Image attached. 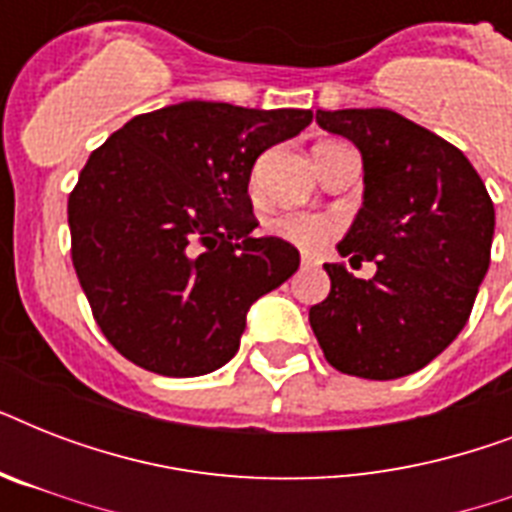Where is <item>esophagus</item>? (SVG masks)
Masks as SVG:
<instances>
[{
	"mask_svg": "<svg viewBox=\"0 0 512 512\" xmlns=\"http://www.w3.org/2000/svg\"><path fill=\"white\" fill-rule=\"evenodd\" d=\"M300 263H303V268H319L321 260L316 255H308V252H305V255L300 257Z\"/></svg>",
	"mask_w": 512,
	"mask_h": 512,
	"instance_id": "34e87169",
	"label": "esophagus"
}]
</instances>
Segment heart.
Wrapping results in <instances>:
<instances>
[{"mask_svg": "<svg viewBox=\"0 0 512 512\" xmlns=\"http://www.w3.org/2000/svg\"><path fill=\"white\" fill-rule=\"evenodd\" d=\"M332 231H335V223L329 217L311 215V212H287V215L268 220V233L303 249L324 244L332 236Z\"/></svg>", "mask_w": 512, "mask_h": 512, "instance_id": "obj_1", "label": "heart"}]
</instances>
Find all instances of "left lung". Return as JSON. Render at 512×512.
<instances>
[{"label": "left lung", "instance_id": "8db88e82", "mask_svg": "<svg viewBox=\"0 0 512 512\" xmlns=\"http://www.w3.org/2000/svg\"><path fill=\"white\" fill-rule=\"evenodd\" d=\"M321 130L361 151L364 196L345 239L356 279L327 263L329 297L313 305V335L335 369L364 380L417 372L468 324L489 271L494 204L460 148L388 108L316 111Z\"/></svg>", "mask_w": 512, "mask_h": 512}]
</instances>
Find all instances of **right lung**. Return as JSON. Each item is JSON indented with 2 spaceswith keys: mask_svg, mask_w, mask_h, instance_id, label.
I'll return each instance as SVG.
<instances>
[{
  "mask_svg": "<svg viewBox=\"0 0 512 512\" xmlns=\"http://www.w3.org/2000/svg\"><path fill=\"white\" fill-rule=\"evenodd\" d=\"M311 119L305 108L185 100L135 116L92 151L68 196L71 257L124 358L199 377L236 356L252 303L300 268L289 241L249 236V175Z\"/></svg>",
  "mask_w": 512,
  "mask_h": 512,
  "instance_id": "obj_1",
  "label": "right lung"
}]
</instances>
